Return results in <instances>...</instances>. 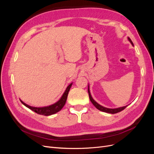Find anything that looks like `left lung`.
I'll return each mask as SVG.
<instances>
[{
  "instance_id": "1",
  "label": "left lung",
  "mask_w": 154,
  "mask_h": 154,
  "mask_svg": "<svg viewBox=\"0 0 154 154\" xmlns=\"http://www.w3.org/2000/svg\"><path fill=\"white\" fill-rule=\"evenodd\" d=\"M128 39L130 42V43H131L134 45L132 40H130V38H129V37L128 38ZM88 96H89V98H90L91 101L92 102V103L96 106V109L100 110V111L104 112H107V113H110V114H116V113H118V112H121V111H122L123 110H124L126 108V107L127 106H127H125L119 107V108H117V109H109V108H106V107H104V106H101L100 104L97 103V102L95 101L94 100V99L92 98V96H91V94L90 91H89V86H88Z\"/></svg>"
}]
</instances>
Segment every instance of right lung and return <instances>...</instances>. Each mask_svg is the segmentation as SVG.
Instances as JSON below:
<instances>
[{"instance_id":"right-lung-1","label":"right lung","mask_w":154,"mask_h":154,"mask_svg":"<svg viewBox=\"0 0 154 154\" xmlns=\"http://www.w3.org/2000/svg\"><path fill=\"white\" fill-rule=\"evenodd\" d=\"M72 85V83H71V84L69 85V86L67 87L66 91L64 92L62 96L57 102H56L55 103L47 106H44V107H35V106H31L28 105L26 104L24 102H23L22 100H20L21 103L25 105L27 108H29L31 110L34 111L35 112L40 114V115H44V116H50L52 114H54L60 110H61V109L63 108V106L66 104V102L67 101V96L69 94V91L71 88V86Z\"/></svg>"}]
</instances>
